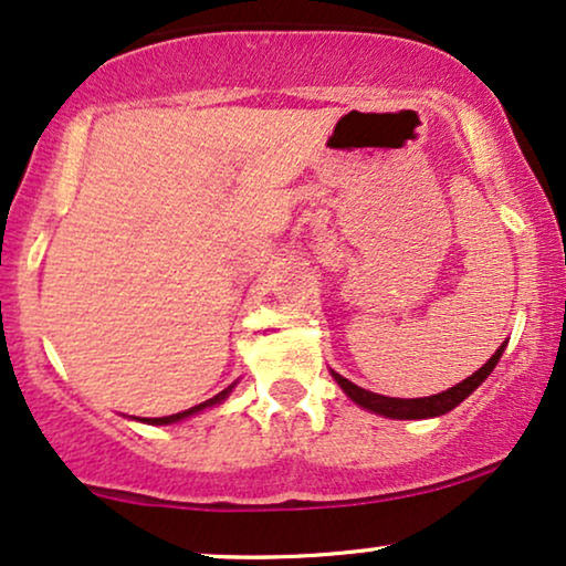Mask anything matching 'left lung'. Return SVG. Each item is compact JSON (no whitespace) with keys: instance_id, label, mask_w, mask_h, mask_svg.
I'll use <instances>...</instances> for the list:
<instances>
[{"instance_id":"1","label":"left lung","mask_w":566,"mask_h":566,"mask_svg":"<svg viewBox=\"0 0 566 566\" xmlns=\"http://www.w3.org/2000/svg\"><path fill=\"white\" fill-rule=\"evenodd\" d=\"M502 345L496 349V353L491 355V360L485 363L483 368H478L473 376L464 378L462 384L452 386V389L441 391V395H433V397H423V399H395V397H381V395H374V391L368 389H360V386H355L353 381H347V378H342L339 374L332 376L336 378V384L342 386V389L347 391V397L353 399V402H357L360 407H366V410L370 412H378V415H386V418H397V420H418V418H436V415H443L449 410H454L457 405L464 402L473 391L481 386L485 378H489V374L493 368H496L499 357H502L504 353Z\"/></svg>"}]
</instances>
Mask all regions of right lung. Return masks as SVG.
<instances>
[{
    "mask_svg": "<svg viewBox=\"0 0 566 566\" xmlns=\"http://www.w3.org/2000/svg\"><path fill=\"white\" fill-rule=\"evenodd\" d=\"M232 389V386H230ZM230 389H224V391H219L217 397H211V399H206V402H200V405H196V407H190V410H185V412H175V415H164V418H148L146 423H154V426H167V423H175V420H182V418H188V415H192V412H198V410H203V407H211V405H217V402H221V399H224L227 395H230Z\"/></svg>",
    "mask_w": 566,
    "mask_h": 566,
    "instance_id": "1",
    "label": "right lung"
}]
</instances>
